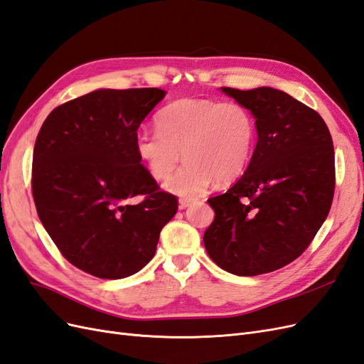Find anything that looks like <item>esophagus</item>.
<instances>
[{
  "mask_svg": "<svg viewBox=\"0 0 364 364\" xmlns=\"http://www.w3.org/2000/svg\"><path fill=\"white\" fill-rule=\"evenodd\" d=\"M193 205V200H188V199H181L179 200V209H185Z\"/></svg>",
  "mask_w": 364,
  "mask_h": 364,
  "instance_id": "1",
  "label": "esophagus"
}]
</instances>
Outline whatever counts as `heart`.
I'll list each match as a JSON object with an SVG mask.
<instances>
[{"label": "heart", "mask_w": 364, "mask_h": 364, "mask_svg": "<svg viewBox=\"0 0 364 364\" xmlns=\"http://www.w3.org/2000/svg\"><path fill=\"white\" fill-rule=\"evenodd\" d=\"M158 132L139 130L135 151L151 178L165 179L183 156L185 164L164 183L168 193L194 200L211 183L229 182L245 171L257 141L255 118L235 102L182 98L165 106Z\"/></svg>", "instance_id": "1"}]
</instances>
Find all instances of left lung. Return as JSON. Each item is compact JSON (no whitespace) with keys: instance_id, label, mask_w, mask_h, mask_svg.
Masks as SVG:
<instances>
[{"instance_id":"left-lung-1","label":"left lung","mask_w":364,"mask_h":364,"mask_svg":"<svg viewBox=\"0 0 364 364\" xmlns=\"http://www.w3.org/2000/svg\"><path fill=\"white\" fill-rule=\"evenodd\" d=\"M255 118L258 141L245 174L208 199L215 213L208 255L237 277L287 266L311 243L334 196V147L322 117L270 86L220 87Z\"/></svg>"}]
</instances>
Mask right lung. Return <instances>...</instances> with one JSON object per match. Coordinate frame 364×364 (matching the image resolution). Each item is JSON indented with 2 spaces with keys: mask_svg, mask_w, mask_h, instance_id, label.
<instances>
[{
  "mask_svg": "<svg viewBox=\"0 0 364 364\" xmlns=\"http://www.w3.org/2000/svg\"><path fill=\"white\" fill-rule=\"evenodd\" d=\"M165 91L95 90L58 106L33 150L31 190L48 235L73 266L102 279L139 272L178 199L159 190L135 135ZM136 195L143 202L132 204Z\"/></svg>",
  "mask_w": 364,
  "mask_h": 364,
  "instance_id": "add662e5",
  "label": "right lung"
}]
</instances>
